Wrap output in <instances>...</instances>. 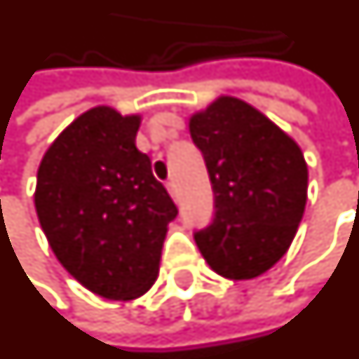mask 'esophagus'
I'll return each instance as SVG.
<instances>
[{"mask_svg":"<svg viewBox=\"0 0 359 359\" xmlns=\"http://www.w3.org/2000/svg\"><path fill=\"white\" fill-rule=\"evenodd\" d=\"M167 190H169V194H171L175 200L179 198V190H177V184H175V180H169V182H167Z\"/></svg>","mask_w":359,"mask_h":359,"instance_id":"1","label":"esophagus"}]
</instances>
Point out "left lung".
I'll list each match as a JSON object with an SVG mask.
<instances>
[{"mask_svg": "<svg viewBox=\"0 0 359 359\" xmlns=\"http://www.w3.org/2000/svg\"><path fill=\"white\" fill-rule=\"evenodd\" d=\"M214 190V222L194 239L210 268L252 280L284 257L307 204V163L292 136L249 102L222 95L188 122Z\"/></svg>", "mask_w": 359, "mask_h": 359, "instance_id": "1", "label": "left lung"}]
</instances>
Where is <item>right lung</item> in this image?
Masks as SVG:
<instances>
[{"label":"right lung","mask_w":359,"mask_h":359,"mask_svg":"<svg viewBox=\"0 0 359 359\" xmlns=\"http://www.w3.org/2000/svg\"><path fill=\"white\" fill-rule=\"evenodd\" d=\"M140 114L101 104L50 144L36 172L34 208L50 249L89 292L136 299L157 280L177 205L136 147Z\"/></svg>","instance_id":"add662e5"}]
</instances>
